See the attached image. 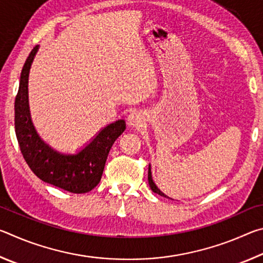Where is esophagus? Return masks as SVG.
I'll list each match as a JSON object with an SVG mask.
<instances>
[{
  "mask_svg": "<svg viewBox=\"0 0 263 263\" xmlns=\"http://www.w3.org/2000/svg\"><path fill=\"white\" fill-rule=\"evenodd\" d=\"M126 122L128 125L132 127L139 126L142 123V115L140 112H138V111H132V112H130V115L127 116Z\"/></svg>",
  "mask_w": 263,
  "mask_h": 263,
  "instance_id": "34e87169",
  "label": "esophagus"
}]
</instances>
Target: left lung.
Segmentation results:
<instances>
[{"instance_id":"left-lung-1","label":"left lung","mask_w":263,"mask_h":263,"mask_svg":"<svg viewBox=\"0 0 263 263\" xmlns=\"http://www.w3.org/2000/svg\"><path fill=\"white\" fill-rule=\"evenodd\" d=\"M148 183H149V186H151V189H152V191L153 193H155V194H158V195H160V196H163V197H167V198H169L168 196H166L164 195L161 190H160L157 185H155V183L153 182V179H152V172H151V164H149V167H148ZM172 199V198H171Z\"/></svg>"}]
</instances>
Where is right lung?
<instances>
[{"label":"right lung","instance_id":"right-lung-1","mask_svg":"<svg viewBox=\"0 0 263 263\" xmlns=\"http://www.w3.org/2000/svg\"><path fill=\"white\" fill-rule=\"evenodd\" d=\"M38 48L34 46L25 61L15 100V131L21 152L42 181L73 194L88 193L100 183L111 146L125 131V121L119 119L102 128L77 154H62L47 145L35 131L29 109V73Z\"/></svg>","mask_w":263,"mask_h":263}]
</instances>
